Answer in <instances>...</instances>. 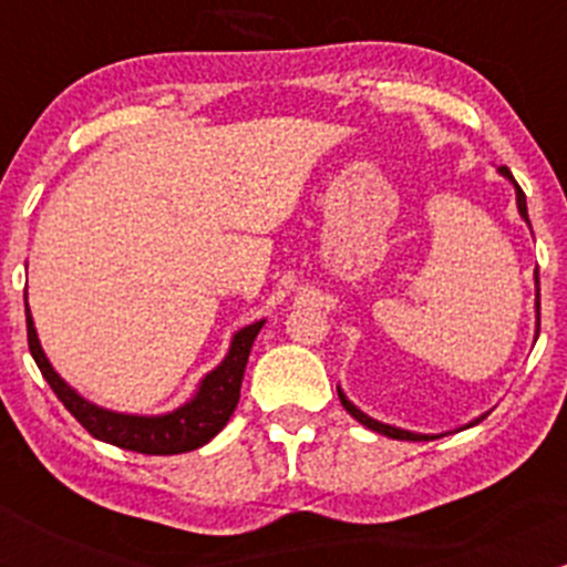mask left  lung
Returning <instances> with one entry per match:
<instances>
[{
  "label": "left lung",
  "instance_id": "obj_1",
  "mask_svg": "<svg viewBox=\"0 0 567 567\" xmlns=\"http://www.w3.org/2000/svg\"><path fill=\"white\" fill-rule=\"evenodd\" d=\"M499 173L505 175L507 181L513 183V186H516V205H518V214H522V219L527 221V225H529V214H527V197H524L522 186H518V183H516V177L511 175V169H507V167H499ZM535 279H537V277H535ZM537 331H540V288H537ZM337 394H340V403L346 405V411H348V414H351L353 420H359V422H362L364 427H370V431H375V433H384V436H390V439H400V442H427V439H436V436H425V433H411V431H403V427L384 425V422L373 420V416H368V414H364V411H359L357 405H353L351 400H348L346 394H342L340 386H337ZM483 416H485V414H483ZM483 416H480V420H483ZM480 420L468 422L466 427L477 425Z\"/></svg>",
  "mask_w": 567,
  "mask_h": 567
}]
</instances>
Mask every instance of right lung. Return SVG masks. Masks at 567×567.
I'll return each mask as SVG.
<instances>
[{"label":"right lung","mask_w":567,"mask_h":567,"mask_svg":"<svg viewBox=\"0 0 567 567\" xmlns=\"http://www.w3.org/2000/svg\"><path fill=\"white\" fill-rule=\"evenodd\" d=\"M266 320H255V323L244 326L241 331L233 334L230 351L221 359L219 368L210 370L203 381H199L197 392L188 403L181 409L169 411V414L158 416H140V414H120V411L101 409V405L90 403L79 394L73 386H68L60 379L51 362L45 359L43 348H40L35 323H32L30 305H27V340H30V353L35 364L49 381L56 398L62 400L68 411L82 422L87 433H93L101 442L114 444V447L134 450L142 455H177L192 453V450L208 444L227 420L236 411L238 398H241V381L244 370H247V359L255 342L257 331L262 329Z\"/></svg>","instance_id":"add662e5"}]
</instances>
